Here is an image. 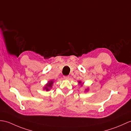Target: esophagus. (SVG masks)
<instances>
[{"mask_svg":"<svg viewBox=\"0 0 131 131\" xmlns=\"http://www.w3.org/2000/svg\"><path fill=\"white\" fill-rule=\"evenodd\" d=\"M63 78H64L65 79H68L69 78V76H63Z\"/></svg>","mask_w":131,"mask_h":131,"instance_id":"34e87169","label":"esophagus"}]
</instances>
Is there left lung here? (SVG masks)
<instances>
[{
    "label": "left lung",
    "mask_w": 131,
    "mask_h": 131,
    "mask_svg": "<svg viewBox=\"0 0 131 131\" xmlns=\"http://www.w3.org/2000/svg\"><path fill=\"white\" fill-rule=\"evenodd\" d=\"M81 83V82H80V81H79V83Z\"/></svg>",
    "instance_id": "left-lung-1"
}]
</instances>
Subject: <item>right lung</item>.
Masks as SVG:
<instances>
[{
	"instance_id": "obj_1",
	"label": "right lung",
	"mask_w": 131,
	"mask_h": 131,
	"mask_svg": "<svg viewBox=\"0 0 131 131\" xmlns=\"http://www.w3.org/2000/svg\"><path fill=\"white\" fill-rule=\"evenodd\" d=\"M52 84H53V81H51L49 83L46 85V87L45 88V89H46L47 91L49 90L50 88H51L52 87Z\"/></svg>"
}]
</instances>
